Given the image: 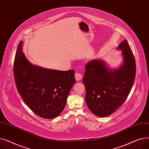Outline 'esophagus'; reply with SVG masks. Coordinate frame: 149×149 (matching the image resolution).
Listing matches in <instances>:
<instances>
[{
    "label": "esophagus",
    "mask_w": 149,
    "mask_h": 149,
    "mask_svg": "<svg viewBox=\"0 0 149 149\" xmlns=\"http://www.w3.org/2000/svg\"><path fill=\"white\" fill-rule=\"evenodd\" d=\"M75 77L77 81H79L82 79L83 75H82V74H81L80 72H76L75 74Z\"/></svg>",
    "instance_id": "34e87169"
}]
</instances>
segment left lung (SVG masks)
Listing matches in <instances>:
<instances>
[{
    "instance_id": "obj_1",
    "label": "left lung",
    "mask_w": 149,
    "mask_h": 149,
    "mask_svg": "<svg viewBox=\"0 0 149 149\" xmlns=\"http://www.w3.org/2000/svg\"><path fill=\"white\" fill-rule=\"evenodd\" d=\"M124 57L123 65L118 69L109 70L101 60H92L85 66L83 82L85 86L86 104L96 116L111 115L127 98L134 83L136 63L126 40L119 46Z\"/></svg>"
}]
</instances>
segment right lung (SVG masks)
<instances>
[{
  "label": "right lung",
  "instance_id": "right-lung-1",
  "mask_svg": "<svg viewBox=\"0 0 149 149\" xmlns=\"http://www.w3.org/2000/svg\"><path fill=\"white\" fill-rule=\"evenodd\" d=\"M22 46L20 41L13 66L17 91L36 114L46 119L56 118L64 109L75 82L74 70L61 71L32 65L23 54Z\"/></svg>",
  "mask_w": 149,
  "mask_h": 149
}]
</instances>
